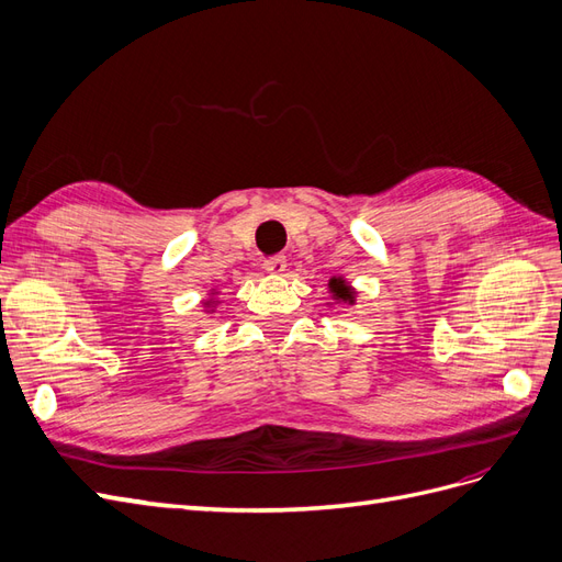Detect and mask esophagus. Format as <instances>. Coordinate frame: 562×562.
Returning a JSON list of instances; mask_svg holds the SVG:
<instances>
[{
	"mask_svg": "<svg viewBox=\"0 0 562 562\" xmlns=\"http://www.w3.org/2000/svg\"><path fill=\"white\" fill-rule=\"evenodd\" d=\"M262 265H265V269L269 271V274H283V271H285V258H283V255H274V258H267Z\"/></svg>",
	"mask_w": 562,
	"mask_h": 562,
	"instance_id": "1",
	"label": "esophagus"
}]
</instances>
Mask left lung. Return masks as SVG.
<instances>
[{
  "label": "left lung",
  "instance_id": "1",
  "mask_svg": "<svg viewBox=\"0 0 562 562\" xmlns=\"http://www.w3.org/2000/svg\"><path fill=\"white\" fill-rule=\"evenodd\" d=\"M330 285H333V291H335V295H337V297H342V300H351V291H349V288L345 285V281L333 279V281H330Z\"/></svg>",
  "mask_w": 562,
  "mask_h": 562
}]
</instances>
